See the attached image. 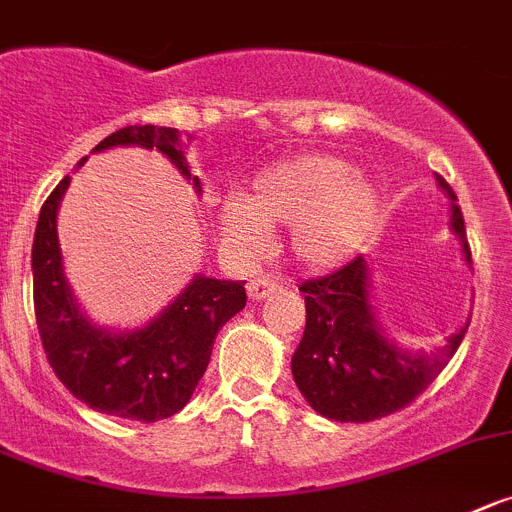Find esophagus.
Segmentation results:
<instances>
[{"mask_svg": "<svg viewBox=\"0 0 512 512\" xmlns=\"http://www.w3.org/2000/svg\"><path fill=\"white\" fill-rule=\"evenodd\" d=\"M274 292L276 284L271 279H253L251 284H248V299H251V302H261V299H266Z\"/></svg>", "mask_w": 512, "mask_h": 512, "instance_id": "obj_1", "label": "esophagus"}]
</instances>
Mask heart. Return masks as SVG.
Segmentation results:
<instances>
[{
    "instance_id": "1",
    "label": "heart",
    "mask_w": 512,
    "mask_h": 512,
    "mask_svg": "<svg viewBox=\"0 0 512 512\" xmlns=\"http://www.w3.org/2000/svg\"><path fill=\"white\" fill-rule=\"evenodd\" d=\"M381 215L370 177L335 154H302L256 172L246 198L228 192L215 205L225 243L256 256L271 225H289L292 251L309 269H332L363 248Z\"/></svg>"
}]
</instances>
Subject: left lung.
Listing matches in <instances>:
<instances>
[{"label":"left lung","mask_w":512,"mask_h":512,"mask_svg":"<svg viewBox=\"0 0 512 512\" xmlns=\"http://www.w3.org/2000/svg\"><path fill=\"white\" fill-rule=\"evenodd\" d=\"M449 195V231L457 236L464 264H472L462 210L452 187L437 177ZM307 325L292 355V375L304 401L330 421L381 419L409 406L457 353L470 320L447 337L442 348H403L378 320L373 276L368 261L358 256L337 274L304 281Z\"/></svg>","instance_id":"obj_1"}]
</instances>
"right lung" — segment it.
I'll list each match as a JSON object with an SVG mask.
<instances>
[{
	"label": "right lung",
	"mask_w": 512,
	"mask_h": 512,
	"mask_svg": "<svg viewBox=\"0 0 512 512\" xmlns=\"http://www.w3.org/2000/svg\"><path fill=\"white\" fill-rule=\"evenodd\" d=\"M190 142V134L170 126H126L98 142L91 154L114 147L157 149L203 195V182L192 175L185 157ZM68 185L70 177H63L45 200L32 243L35 317L42 348L60 383L88 409L142 424L167 419L195 393L220 327L246 307V281L195 274L144 325L129 330L98 325L81 307L65 276L58 210Z\"/></svg>",
	"instance_id": "add662e5"
}]
</instances>
